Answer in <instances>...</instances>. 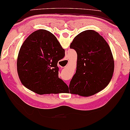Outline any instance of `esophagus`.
<instances>
[{
    "label": "esophagus",
    "instance_id": "esophagus-1",
    "mask_svg": "<svg viewBox=\"0 0 130 130\" xmlns=\"http://www.w3.org/2000/svg\"><path fill=\"white\" fill-rule=\"evenodd\" d=\"M64 61H65V63H67V59H65L64 60Z\"/></svg>",
    "mask_w": 130,
    "mask_h": 130
}]
</instances>
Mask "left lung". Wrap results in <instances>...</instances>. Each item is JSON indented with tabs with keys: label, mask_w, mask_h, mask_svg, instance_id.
<instances>
[{
	"label": "left lung",
	"mask_w": 130,
	"mask_h": 130,
	"mask_svg": "<svg viewBox=\"0 0 130 130\" xmlns=\"http://www.w3.org/2000/svg\"><path fill=\"white\" fill-rule=\"evenodd\" d=\"M70 48L77 54V70L69 84L70 93L90 96L104 88L114 72V62L110 46L96 31L79 33Z\"/></svg>",
	"instance_id": "obj_1"
}]
</instances>
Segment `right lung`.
Here are the masks:
<instances>
[{
	"label": "right lung",
	"mask_w": 130,
	"mask_h": 130,
	"mask_svg": "<svg viewBox=\"0 0 130 130\" xmlns=\"http://www.w3.org/2000/svg\"><path fill=\"white\" fill-rule=\"evenodd\" d=\"M64 55V49L51 32L34 31L19 52L17 69L22 84L39 94L65 93L68 86L59 78L57 66Z\"/></svg>",
	"instance_id": "right-lung-1"
}]
</instances>
